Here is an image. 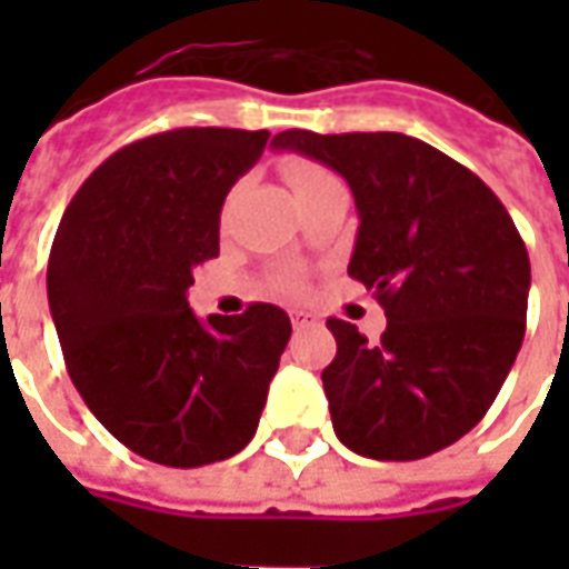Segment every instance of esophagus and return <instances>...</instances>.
<instances>
[{
    "instance_id": "esophagus-1",
    "label": "esophagus",
    "mask_w": 569,
    "mask_h": 569,
    "mask_svg": "<svg viewBox=\"0 0 569 569\" xmlns=\"http://www.w3.org/2000/svg\"><path fill=\"white\" fill-rule=\"evenodd\" d=\"M289 317H292V329H298V332H301V329H310V326H317V320H313L310 313H305V310H292Z\"/></svg>"
}]
</instances>
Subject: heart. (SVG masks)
Returning a JSON list of instances; mask_svg holds the SVG:
<instances>
[{
    "instance_id": "b5f03b06",
    "label": "heart",
    "mask_w": 569,
    "mask_h": 569,
    "mask_svg": "<svg viewBox=\"0 0 569 569\" xmlns=\"http://www.w3.org/2000/svg\"><path fill=\"white\" fill-rule=\"evenodd\" d=\"M286 179H289V186H292L298 200H305L310 191H317V188L335 182V176L329 173L326 167H320V163L313 161H301V158L286 163ZM280 286H283L286 292H298V289H301V277H298V273H283V277H280Z\"/></svg>"
}]
</instances>
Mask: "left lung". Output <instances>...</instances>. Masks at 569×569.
Instances as JSON below:
<instances>
[{
	"instance_id": "left-lung-1",
	"label": "left lung",
	"mask_w": 569,
	"mask_h": 569,
	"mask_svg": "<svg viewBox=\"0 0 569 569\" xmlns=\"http://www.w3.org/2000/svg\"><path fill=\"white\" fill-rule=\"evenodd\" d=\"M273 146L347 179L359 212L347 273L387 313L371 345L329 320L322 369L335 436L371 460H420L488 415L525 341L530 259L500 198L406 133L283 130Z\"/></svg>"
}]
</instances>
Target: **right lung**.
Masks as SVG:
<instances>
[{"mask_svg":"<svg viewBox=\"0 0 569 569\" xmlns=\"http://www.w3.org/2000/svg\"><path fill=\"white\" fill-rule=\"evenodd\" d=\"M268 130L176 128L118 149L69 200L48 259V305L76 390L121 445L194 469L256 436L292 322L249 305L207 322L194 268L219 256L228 191Z\"/></svg>","mask_w":569,"mask_h":569,"instance_id":"right-lung-1","label":"right lung"}]
</instances>
